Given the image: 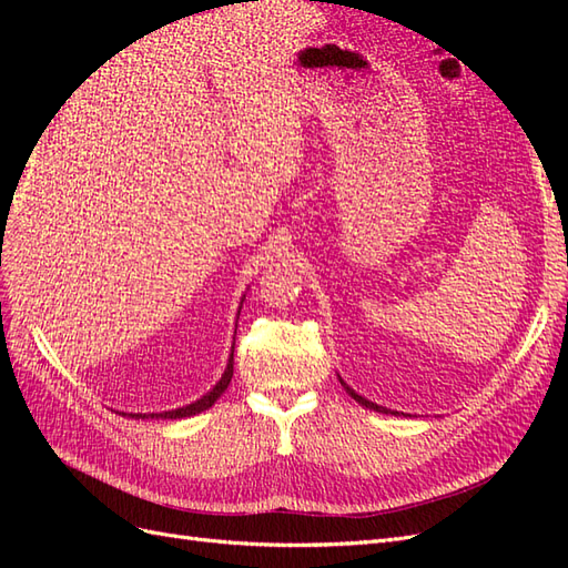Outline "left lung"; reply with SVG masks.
<instances>
[{"instance_id": "8db88e82", "label": "left lung", "mask_w": 568, "mask_h": 568, "mask_svg": "<svg viewBox=\"0 0 568 568\" xmlns=\"http://www.w3.org/2000/svg\"><path fill=\"white\" fill-rule=\"evenodd\" d=\"M341 386H343V388H346V393L351 395V398H353V400H357V403H359V405H363V407H369V409H374V412H384V415H398V412H393V409H388V407H382V405H376V403H372V400L363 398V395H357V393H355V390H353V388H351V386H348L346 382H343V379H341Z\"/></svg>"}]
</instances>
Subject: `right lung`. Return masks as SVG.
Instances as JSON below:
<instances>
[{"instance_id": "add662e5", "label": "right lung", "mask_w": 568, "mask_h": 568, "mask_svg": "<svg viewBox=\"0 0 568 568\" xmlns=\"http://www.w3.org/2000/svg\"><path fill=\"white\" fill-rule=\"evenodd\" d=\"M244 303V301H242ZM239 311H242V307H239ZM232 374H234V346H232V353H230V363H227V367H225V374H222V379L205 393V395H201L199 400H194L192 405H184V407H178V409H168V412H151V415H142V412H136V415H130V417H134V419H182V417H192V415H199V412H203V409H209V407H213L215 405V400L220 398L222 393L227 390V386H230V382H232ZM125 415V412H123Z\"/></svg>"}]
</instances>
